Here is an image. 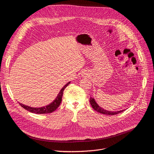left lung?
<instances>
[{
  "mask_svg": "<svg viewBox=\"0 0 154 154\" xmlns=\"http://www.w3.org/2000/svg\"><path fill=\"white\" fill-rule=\"evenodd\" d=\"M90 104H91L92 108H93L94 110H95L97 112H100V113L103 114L115 115V114H119L120 112H122V111H124V110H119V111H116V112L113 111V112H112V111H109V110L103 109V108H102L101 107H100L98 105V104L96 102V101L95 100L94 98H92V97H90Z\"/></svg>",
  "mask_w": 154,
  "mask_h": 154,
  "instance_id": "1",
  "label": "left lung"
}]
</instances>
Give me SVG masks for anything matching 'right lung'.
Listing matches in <instances>:
<instances>
[{"label":"right lung","instance_id":"1","mask_svg":"<svg viewBox=\"0 0 154 154\" xmlns=\"http://www.w3.org/2000/svg\"><path fill=\"white\" fill-rule=\"evenodd\" d=\"M70 83V82H68L67 83H66L64 87L61 88V90H60L59 93L58 94L57 96L56 97V98H55V100L51 102V103H49L48 105L46 106H44V107H29L28 106H25L24 105L23 103H19L20 105L23 107L24 109H26L27 110H28L29 112H31L32 113H35V114H48V113H51L52 112H54V110H56L57 107L60 106V104L61 103V101H62V97L63 95V91L64 90V89L69 85V84Z\"/></svg>","mask_w":154,"mask_h":154}]
</instances>
